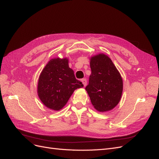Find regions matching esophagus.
Masks as SVG:
<instances>
[{"label": "esophagus", "instance_id": "34e87169", "mask_svg": "<svg viewBox=\"0 0 159 159\" xmlns=\"http://www.w3.org/2000/svg\"><path fill=\"white\" fill-rule=\"evenodd\" d=\"M81 82H82V84H84V87H85L86 85H87V80H86L85 78H84V79L81 80Z\"/></svg>", "mask_w": 159, "mask_h": 159}]
</instances>
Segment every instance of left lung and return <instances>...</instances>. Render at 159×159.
<instances>
[{
  "instance_id": "1",
  "label": "left lung",
  "mask_w": 159,
  "mask_h": 159,
  "mask_svg": "<svg viewBox=\"0 0 159 159\" xmlns=\"http://www.w3.org/2000/svg\"><path fill=\"white\" fill-rule=\"evenodd\" d=\"M91 74L87 91L94 108L107 112L117 106L121 98L122 77L109 57L103 53L90 57Z\"/></svg>"
}]
</instances>
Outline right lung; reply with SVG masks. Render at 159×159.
Listing matches in <instances>:
<instances>
[{
	"instance_id": "right-lung-1",
	"label": "right lung",
	"mask_w": 159,
	"mask_h": 159,
	"mask_svg": "<svg viewBox=\"0 0 159 159\" xmlns=\"http://www.w3.org/2000/svg\"><path fill=\"white\" fill-rule=\"evenodd\" d=\"M68 57L51 59L40 74L37 93L45 106L53 111H60L68 102L74 91L84 87L76 80L73 70L69 67Z\"/></svg>"
}]
</instances>
